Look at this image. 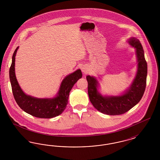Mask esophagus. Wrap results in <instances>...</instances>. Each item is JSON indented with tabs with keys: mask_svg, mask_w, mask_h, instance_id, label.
I'll return each instance as SVG.
<instances>
[{
	"mask_svg": "<svg viewBox=\"0 0 160 160\" xmlns=\"http://www.w3.org/2000/svg\"><path fill=\"white\" fill-rule=\"evenodd\" d=\"M82 71L84 74H86L88 72V69H87V68H86L85 67H83L82 68Z\"/></svg>",
	"mask_w": 160,
	"mask_h": 160,
	"instance_id": "esophagus-1",
	"label": "esophagus"
}]
</instances>
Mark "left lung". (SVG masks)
<instances>
[{"mask_svg": "<svg viewBox=\"0 0 160 160\" xmlns=\"http://www.w3.org/2000/svg\"><path fill=\"white\" fill-rule=\"evenodd\" d=\"M129 42L136 50L138 69L135 79L125 93L121 96L104 97L97 91L98 82L96 78L90 76L86 77L90 101L97 110L104 114H123L135 106L142 99L144 94L148 72L144 50L140 41L137 38H130Z\"/></svg>", "mask_w": 160, "mask_h": 160, "instance_id": "obj_1", "label": "left lung"}]
</instances>
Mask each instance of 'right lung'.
Returning a JSON list of instances; mask_svg holds the SVG:
<instances>
[{"instance_id":"obj_1","label":"right lung","mask_w":160,"mask_h":160,"mask_svg":"<svg viewBox=\"0 0 160 160\" xmlns=\"http://www.w3.org/2000/svg\"><path fill=\"white\" fill-rule=\"evenodd\" d=\"M18 47L15 49L9 68V79L12 91L16 102L23 111L39 118H52L61 114L67 107L69 92L79 78L82 77L80 69L66 77L61 83L56 97L50 98H37L26 95L17 82L15 74V58Z\"/></svg>"}]
</instances>
